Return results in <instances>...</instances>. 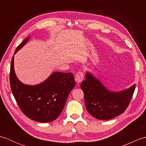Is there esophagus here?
I'll list each match as a JSON object with an SVG mask.
<instances>
[{"label": "esophagus", "instance_id": "esophagus-1", "mask_svg": "<svg viewBox=\"0 0 146 146\" xmlns=\"http://www.w3.org/2000/svg\"><path fill=\"white\" fill-rule=\"evenodd\" d=\"M83 78H84V76H83V73L79 71V72L76 73L75 79V81L77 82V83H80L83 81Z\"/></svg>", "mask_w": 146, "mask_h": 146}]
</instances>
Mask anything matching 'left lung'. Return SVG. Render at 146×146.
Returning a JSON list of instances; mask_svg holds the SVG:
<instances>
[{
	"label": "left lung",
	"mask_w": 146,
	"mask_h": 146,
	"mask_svg": "<svg viewBox=\"0 0 146 146\" xmlns=\"http://www.w3.org/2000/svg\"><path fill=\"white\" fill-rule=\"evenodd\" d=\"M81 83L84 93L86 110L97 119H112L124 111L134 94L135 85L120 91H113L106 87L102 82L89 71Z\"/></svg>",
	"instance_id": "8db88e82"
}]
</instances>
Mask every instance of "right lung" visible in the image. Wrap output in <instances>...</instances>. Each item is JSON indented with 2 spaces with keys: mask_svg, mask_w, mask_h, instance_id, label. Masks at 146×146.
I'll list each match as a JSON object with an SVG mask.
<instances>
[{
  "mask_svg": "<svg viewBox=\"0 0 146 146\" xmlns=\"http://www.w3.org/2000/svg\"><path fill=\"white\" fill-rule=\"evenodd\" d=\"M28 36L17 46L12 58L10 71L11 90L19 107L33 120L46 123L60 115L70 92L75 86L71 73L52 72L39 84H24L18 79L14 70V55L29 41Z\"/></svg>",
  "mask_w": 146,
  "mask_h": 146,
  "instance_id": "right-lung-1",
  "label": "right lung"
}]
</instances>
